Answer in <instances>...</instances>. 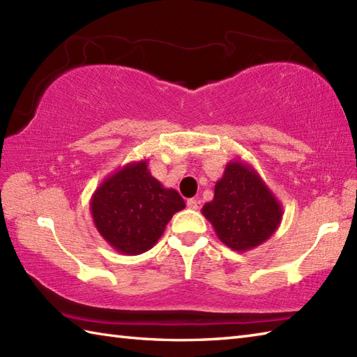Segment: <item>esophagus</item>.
I'll use <instances>...</instances> for the list:
<instances>
[{
	"instance_id": "34e87169",
	"label": "esophagus",
	"mask_w": 357,
	"mask_h": 357,
	"mask_svg": "<svg viewBox=\"0 0 357 357\" xmlns=\"http://www.w3.org/2000/svg\"><path fill=\"white\" fill-rule=\"evenodd\" d=\"M187 207L190 210H198V201L196 199H187Z\"/></svg>"
}]
</instances>
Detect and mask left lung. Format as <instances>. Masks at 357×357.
Returning <instances> with one entry per match:
<instances>
[{
    "mask_svg": "<svg viewBox=\"0 0 357 357\" xmlns=\"http://www.w3.org/2000/svg\"><path fill=\"white\" fill-rule=\"evenodd\" d=\"M216 236L233 252L264 244L282 221V204L253 165L233 159L215 185L213 199L202 207Z\"/></svg>",
    "mask_w": 357,
    "mask_h": 357,
    "instance_id": "1",
    "label": "left lung"
}]
</instances>
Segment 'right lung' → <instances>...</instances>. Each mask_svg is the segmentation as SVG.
<instances>
[{
  "label": "right lung",
  "instance_id": "right-lung-1",
  "mask_svg": "<svg viewBox=\"0 0 357 357\" xmlns=\"http://www.w3.org/2000/svg\"><path fill=\"white\" fill-rule=\"evenodd\" d=\"M184 207L176 190L151 176L147 159L119 167L90 199L96 230L113 250L127 256L153 247L173 215Z\"/></svg>",
  "mask_w": 357,
  "mask_h": 357
}]
</instances>
